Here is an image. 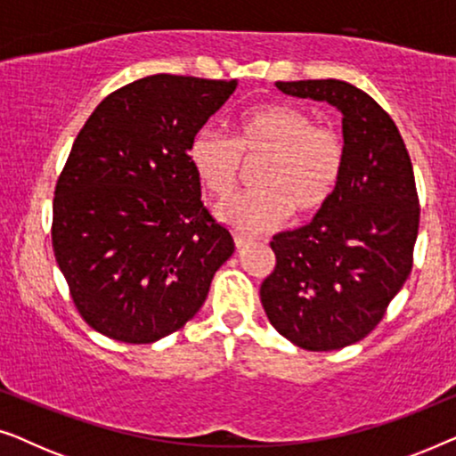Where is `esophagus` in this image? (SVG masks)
I'll return each instance as SVG.
<instances>
[{"mask_svg":"<svg viewBox=\"0 0 456 456\" xmlns=\"http://www.w3.org/2000/svg\"><path fill=\"white\" fill-rule=\"evenodd\" d=\"M248 242H251V239H247V236H242V234H234V245H236V248L247 247Z\"/></svg>","mask_w":456,"mask_h":456,"instance_id":"esophagus-1","label":"esophagus"}]
</instances>
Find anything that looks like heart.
Listing matches in <instances>:
<instances>
[{"label": "heart", "mask_w": 456, "mask_h": 456, "mask_svg": "<svg viewBox=\"0 0 456 456\" xmlns=\"http://www.w3.org/2000/svg\"><path fill=\"white\" fill-rule=\"evenodd\" d=\"M261 159L259 189L228 199L217 208L222 222L240 232L276 228L290 211L311 217L326 209L345 170V145L334 130L315 126L307 111L267 103L236 120L234 139L203 128L189 147L192 172L220 199L239 184L245 161L255 164Z\"/></svg>", "instance_id": "1"}]
</instances>
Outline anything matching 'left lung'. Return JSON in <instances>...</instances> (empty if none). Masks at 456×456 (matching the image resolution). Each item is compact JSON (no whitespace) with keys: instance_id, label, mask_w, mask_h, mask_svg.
<instances>
[{"instance_id":"obj_1","label":"left lung","mask_w":456,"mask_h":456,"mask_svg":"<svg viewBox=\"0 0 456 456\" xmlns=\"http://www.w3.org/2000/svg\"><path fill=\"white\" fill-rule=\"evenodd\" d=\"M276 86L340 111L345 170L326 209L273 236L276 267L261 305L292 345L338 351L378 326L409 278L419 230L413 166L396 124L357 86L332 78Z\"/></svg>"}]
</instances>
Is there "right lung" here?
I'll return each mask as SVG.
<instances>
[{
	"mask_svg": "<svg viewBox=\"0 0 456 456\" xmlns=\"http://www.w3.org/2000/svg\"><path fill=\"white\" fill-rule=\"evenodd\" d=\"M236 80L153 74L97 105L55 186L52 242L99 334L149 345L197 315L234 239L201 203L189 147Z\"/></svg>",
	"mask_w": 456,
	"mask_h": 456,
	"instance_id": "obj_1",
	"label": "right lung"
}]
</instances>
